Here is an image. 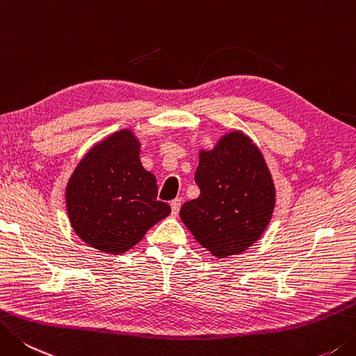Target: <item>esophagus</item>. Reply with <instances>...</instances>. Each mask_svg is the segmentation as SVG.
<instances>
[{
  "instance_id": "esophagus-1",
  "label": "esophagus",
  "mask_w": 356,
  "mask_h": 356,
  "mask_svg": "<svg viewBox=\"0 0 356 356\" xmlns=\"http://www.w3.org/2000/svg\"><path fill=\"white\" fill-rule=\"evenodd\" d=\"M170 207H172V216H178V212H179V207H181V200L179 198H175V200H172L170 201Z\"/></svg>"
}]
</instances>
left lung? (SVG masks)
I'll use <instances>...</instances> for the list:
<instances>
[{
    "instance_id": "8db88e82",
    "label": "left lung",
    "mask_w": 356,
    "mask_h": 356,
    "mask_svg": "<svg viewBox=\"0 0 356 356\" xmlns=\"http://www.w3.org/2000/svg\"><path fill=\"white\" fill-rule=\"evenodd\" d=\"M200 197L179 217L198 243L220 259L256 243L270 223L276 191L257 145L231 131L213 150H201L195 172Z\"/></svg>"
}]
</instances>
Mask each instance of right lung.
<instances>
[{"mask_svg":"<svg viewBox=\"0 0 356 356\" xmlns=\"http://www.w3.org/2000/svg\"><path fill=\"white\" fill-rule=\"evenodd\" d=\"M139 147L130 130L113 133L86 153L66 186L72 229L102 252L129 251L170 213L156 200V178L140 164Z\"/></svg>","mask_w":356,"mask_h":356,"instance_id":"right-lung-1","label":"right lung"}]
</instances>
